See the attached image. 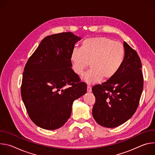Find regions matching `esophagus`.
Masks as SVG:
<instances>
[{"label": "esophagus", "instance_id": "1", "mask_svg": "<svg viewBox=\"0 0 155 155\" xmlns=\"http://www.w3.org/2000/svg\"><path fill=\"white\" fill-rule=\"evenodd\" d=\"M91 86L90 84H87V91L88 92H91Z\"/></svg>", "mask_w": 155, "mask_h": 155}]
</instances>
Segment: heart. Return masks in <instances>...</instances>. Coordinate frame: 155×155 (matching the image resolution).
<instances>
[{"instance_id": "1", "label": "heart", "mask_w": 155, "mask_h": 155, "mask_svg": "<svg viewBox=\"0 0 155 155\" xmlns=\"http://www.w3.org/2000/svg\"><path fill=\"white\" fill-rule=\"evenodd\" d=\"M125 50L119 41L105 37L88 38L82 41L80 48L73 49L71 59L72 69L78 75L83 74L90 63L91 69L83 77L89 83L99 81L102 78H113L124 62Z\"/></svg>"}]
</instances>
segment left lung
<instances>
[{"label":"left lung","instance_id":"1","mask_svg":"<svg viewBox=\"0 0 155 155\" xmlns=\"http://www.w3.org/2000/svg\"><path fill=\"white\" fill-rule=\"evenodd\" d=\"M125 56L119 72L112 78L93 86L96 101L93 116L105 127H115L128 120L139 106L143 86L140 59L124 41Z\"/></svg>","mask_w":155,"mask_h":155}]
</instances>
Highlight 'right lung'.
Listing matches in <instances>:
<instances>
[{
	"mask_svg": "<svg viewBox=\"0 0 155 155\" xmlns=\"http://www.w3.org/2000/svg\"><path fill=\"white\" fill-rule=\"evenodd\" d=\"M80 39L71 32L47 36L26 64L21 97L38 127L53 130L62 126L71 115L73 102L86 93V83L71 68V53Z\"/></svg>",
	"mask_w": 155,
	"mask_h": 155,
	"instance_id": "add662e5",
	"label": "right lung"
}]
</instances>
